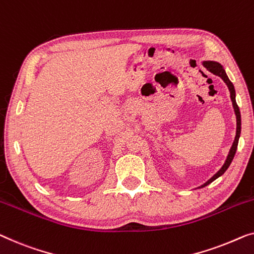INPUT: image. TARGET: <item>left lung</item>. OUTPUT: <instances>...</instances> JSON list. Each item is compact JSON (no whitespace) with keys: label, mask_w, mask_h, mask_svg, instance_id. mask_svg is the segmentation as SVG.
Instances as JSON below:
<instances>
[{"label":"left lung","mask_w":254,"mask_h":254,"mask_svg":"<svg viewBox=\"0 0 254 254\" xmlns=\"http://www.w3.org/2000/svg\"><path fill=\"white\" fill-rule=\"evenodd\" d=\"M204 66L206 67L209 72H212L213 74L218 75L221 78L223 81L226 82V84L229 88V91H230V98H231V102H233V106H234V110H235V115H236V120H237V128H236V137H235V141L233 143V146H231L229 154H228L227 157V160L226 163L223 164V166L221 167V170H220L216 174L213 176L208 180L206 183H204L203 186L200 187V188H203V187H206L208 186L209 183H212L214 180H216L219 178V176H221L223 173H225L228 167L230 166L231 161H233L234 157H235V153H236V150H237V145H238V139H240V135H241V112H240V108H238L237 103H236V98H235V88H234V84L231 83V81L228 78L227 74H226V71L223 69V67L219 63H216V62H204Z\"/></svg>","instance_id":"1"}]
</instances>
